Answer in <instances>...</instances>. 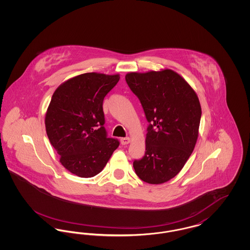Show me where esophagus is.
<instances>
[{"label":"esophagus","instance_id":"obj_1","mask_svg":"<svg viewBox=\"0 0 250 250\" xmlns=\"http://www.w3.org/2000/svg\"><path fill=\"white\" fill-rule=\"evenodd\" d=\"M129 143H130V138H128V137H126V138H122V139H121V143H122L123 145H126V144H128Z\"/></svg>","mask_w":250,"mask_h":250}]
</instances>
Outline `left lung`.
Masks as SVG:
<instances>
[{
  "label": "left lung",
  "instance_id": "obj_1",
  "mask_svg": "<svg viewBox=\"0 0 250 250\" xmlns=\"http://www.w3.org/2000/svg\"><path fill=\"white\" fill-rule=\"evenodd\" d=\"M125 81L150 123L145 155L135 160L143 182L160 185L175 177L189 158L199 137L202 107L195 90L171 69L129 72Z\"/></svg>",
  "mask_w": 250,
  "mask_h": 250
}]
</instances>
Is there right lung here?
I'll list each match as a JSON object with an SVG mask.
<instances>
[{
  "mask_svg": "<svg viewBox=\"0 0 250 250\" xmlns=\"http://www.w3.org/2000/svg\"><path fill=\"white\" fill-rule=\"evenodd\" d=\"M119 74L84 73L60 85L48 105L45 125L60 162L73 174L90 178L102 171L119 142L107 138L103 100Z\"/></svg>",
  "mask_w": 250,
  "mask_h": 250,
  "instance_id": "1",
  "label": "right lung"
}]
</instances>
